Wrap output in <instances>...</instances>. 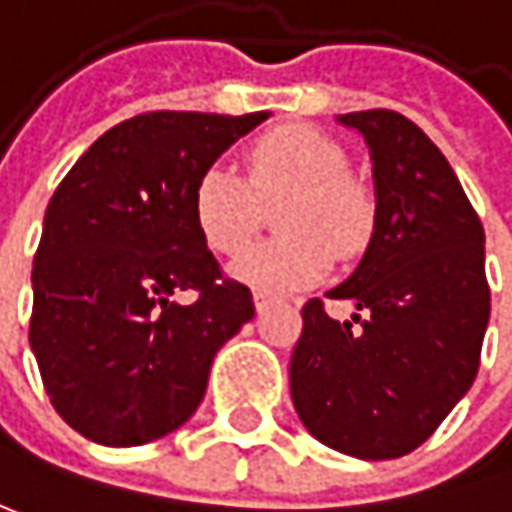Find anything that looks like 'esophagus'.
Returning <instances> with one entry per match:
<instances>
[{"label": "esophagus", "mask_w": 512, "mask_h": 512, "mask_svg": "<svg viewBox=\"0 0 512 512\" xmlns=\"http://www.w3.org/2000/svg\"><path fill=\"white\" fill-rule=\"evenodd\" d=\"M253 303H256V311L271 309L274 303H279V297L268 294V291H253Z\"/></svg>", "instance_id": "esophagus-1"}]
</instances>
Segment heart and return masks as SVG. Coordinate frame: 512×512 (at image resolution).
Here are the masks:
<instances>
[{
    "instance_id": "b5f03b06",
    "label": "heart",
    "mask_w": 512,
    "mask_h": 512,
    "mask_svg": "<svg viewBox=\"0 0 512 512\" xmlns=\"http://www.w3.org/2000/svg\"><path fill=\"white\" fill-rule=\"evenodd\" d=\"M347 154L326 133L282 125L247 151V177L224 163L209 165L192 192V215L209 250L241 253L262 224V206L276 212L282 238L250 247L230 274L238 282L285 294L320 282L332 256L355 259L373 236L376 209L347 174Z\"/></svg>"
}]
</instances>
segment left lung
I'll list each match as a JSON object with an SVG mask.
<instances>
[{
  "instance_id": "1",
  "label": "left lung",
  "mask_w": 512,
  "mask_h": 512,
  "mask_svg": "<svg viewBox=\"0 0 512 512\" xmlns=\"http://www.w3.org/2000/svg\"><path fill=\"white\" fill-rule=\"evenodd\" d=\"M370 148L376 227L364 259L303 306L291 399L323 446L387 460L422 446L478 376L490 323L484 227L440 148L396 110L338 116Z\"/></svg>"
}]
</instances>
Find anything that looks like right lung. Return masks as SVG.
Listing matches in <instances>:
<instances>
[{"mask_svg":"<svg viewBox=\"0 0 512 512\" xmlns=\"http://www.w3.org/2000/svg\"><path fill=\"white\" fill-rule=\"evenodd\" d=\"M271 113H142L60 180L34 253L28 341L55 411L101 446L189 420L215 352L256 314L192 215L195 183ZM195 290L189 307L173 297Z\"/></svg>","mask_w":512,"mask_h":512,"instance_id":"obj_1","label":"right lung"}]
</instances>
